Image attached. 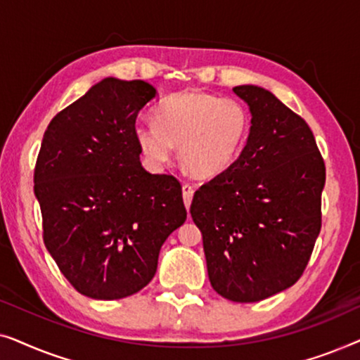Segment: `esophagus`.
<instances>
[{"label": "esophagus", "mask_w": 360, "mask_h": 360, "mask_svg": "<svg viewBox=\"0 0 360 360\" xmlns=\"http://www.w3.org/2000/svg\"><path fill=\"white\" fill-rule=\"evenodd\" d=\"M193 193H195V190H193V186H191V185L185 184L184 186H181V195H184V203L186 206V210L190 208L191 200H193Z\"/></svg>", "instance_id": "1"}]
</instances>
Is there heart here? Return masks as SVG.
<instances>
[{"label":"heart","mask_w":360,"mask_h":360,"mask_svg":"<svg viewBox=\"0 0 360 360\" xmlns=\"http://www.w3.org/2000/svg\"><path fill=\"white\" fill-rule=\"evenodd\" d=\"M154 124H137L134 139L154 169L169 164L174 146L191 174L211 179L228 170L243 150L250 129L244 103L203 91L165 98L152 115Z\"/></svg>","instance_id":"b5f03b06"}]
</instances>
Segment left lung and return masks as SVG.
Listing matches in <instances>:
<instances>
[{
  "mask_svg": "<svg viewBox=\"0 0 360 360\" xmlns=\"http://www.w3.org/2000/svg\"><path fill=\"white\" fill-rule=\"evenodd\" d=\"M250 131L223 174L196 190L208 277L221 297L254 303L298 282L321 231L326 167L307 121L265 88L234 86Z\"/></svg>",
  "mask_w": 360,
  "mask_h": 360,
  "instance_id": "obj_1",
  "label": "left lung"
}]
</instances>
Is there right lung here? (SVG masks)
Wrapping results in <instances>:
<instances>
[{"mask_svg": "<svg viewBox=\"0 0 360 360\" xmlns=\"http://www.w3.org/2000/svg\"><path fill=\"white\" fill-rule=\"evenodd\" d=\"M155 95L147 82L108 77L44 132L34 170L44 244L85 297L120 300L144 288L162 244L186 219L179 180L139 160L136 117Z\"/></svg>", "mask_w": 360, "mask_h": 360, "instance_id": "1", "label": "right lung"}]
</instances>
